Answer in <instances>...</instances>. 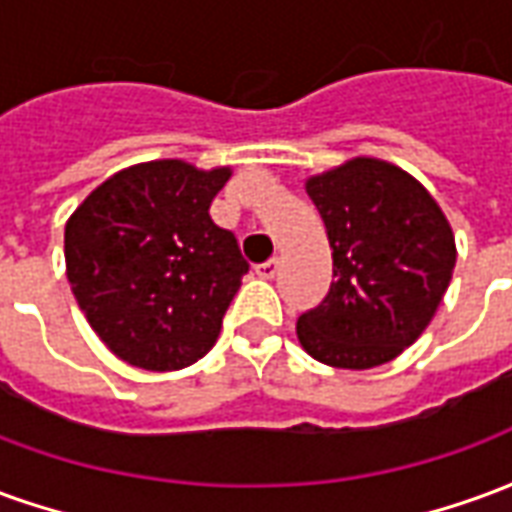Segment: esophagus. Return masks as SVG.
Returning a JSON list of instances; mask_svg holds the SVG:
<instances>
[{"label":"esophagus","instance_id":"esophagus-1","mask_svg":"<svg viewBox=\"0 0 512 512\" xmlns=\"http://www.w3.org/2000/svg\"><path fill=\"white\" fill-rule=\"evenodd\" d=\"M277 268H279V260H277V257H271V260H266V263H260V266H257L255 271H257V277L274 279V274H277Z\"/></svg>","mask_w":512,"mask_h":512}]
</instances>
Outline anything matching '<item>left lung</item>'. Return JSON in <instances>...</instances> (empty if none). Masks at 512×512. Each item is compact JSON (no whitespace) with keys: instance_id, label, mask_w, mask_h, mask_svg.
Masks as SVG:
<instances>
[{"instance_id":"obj_1","label":"left lung","mask_w":512,"mask_h":512,"mask_svg":"<svg viewBox=\"0 0 512 512\" xmlns=\"http://www.w3.org/2000/svg\"><path fill=\"white\" fill-rule=\"evenodd\" d=\"M307 194L326 224L334 282L296 323L299 343L323 365H384L425 332L450 285V224L417 180L378 158L315 175Z\"/></svg>"}]
</instances>
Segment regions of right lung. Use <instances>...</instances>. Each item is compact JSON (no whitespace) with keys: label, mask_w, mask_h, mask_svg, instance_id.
Instances as JSON below:
<instances>
[{"label":"right lung","mask_w":512,"mask_h":512,"mask_svg":"<svg viewBox=\"0 0 512 512\" xmlns=\"http://www.w3.org/2000/svg\"><path fill=\"white\" fill-rule=\"evenodd\" d=\"M230 169L147 161L104 180L65 224L68 282L123 362L180 370L208 354L249 263L213 222Z\"/></svg>","instance_id":"1"}]
</instances>
